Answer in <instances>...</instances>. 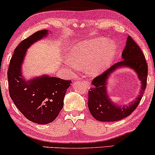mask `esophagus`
Returning <instances> with one entry per match:
<instances>
[{"label":"esophagus","instance_id":"obj_1","mask_svg":"<svg viewBox=\"0 0 155 155\" xmlns=\"http://www.w3.org/2000/svg\"><path fill=\"white\" fill-rule=\"evenodd\" d=\"M84 82V83H85L86 84H87V85L88 87H90V82H89V81H84H84H83Z\"/></svg>","mask_w":155,"mask_h":155}]
</instances>
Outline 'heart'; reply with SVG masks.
<instances>
[{
	"mask_svg": "<svg viewBox=\"0 0 155 155\" xmlns=\"http://www.w3.org/2000/svg\"><path fill=\"white\" fill-rule=\"evenodd\" d=\"M115 42L104 37H98L79 42L70 48L68 60L81 69L88 68L89 73L96 76L104 72L115 58Z\"/></svg>",
	"mask_w": 155,
	"mask_h": 155,
	"instance_id": "1",
	"label": "heart"
}]
</instances>
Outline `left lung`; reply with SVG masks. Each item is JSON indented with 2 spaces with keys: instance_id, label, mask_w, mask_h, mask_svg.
Returning a JSON list of instances; mask_svg holds the SVG:
<instances>
[{
  "instance_id": "obj_1",
  "label": "left lung",
  "mask_w": 155,
  "mask_h": 155,
  "mask_svg": "<svg viewBox=\"0 0 155 155\" xmlns=\"http://www.w3.org/2000/svg\"><path fill=\"white\" fill-rule=\"evenodd\" d=\"M122 61L97 76L92 80L93 87L88 92V107L91 114L97 120L112 122L121 120L130 115L138 106L147 84V64L140 48L132 37H127L126 46L122 52ZM121 67H129L137 74L141 82L139 94L128 105L120 106L111 101L107 92V81L112 73Z\"/></svg>"
}]
</instances>
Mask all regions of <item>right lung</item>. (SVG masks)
Here are the masks:
<instances>
[{"mask_svg":"<svg viewBox=\"0 0 155 155\" xmlns=\"http://www.w3.org/2000/svg\"><path fill=\"white\" fill-rule=\"evenodd\" d=\"M48 35L38 31L20 43L10 59L8 71L10 96L25 118L38 124H47L56 119L63 107V99L71 80L43 75L30 80L22 75V66L27 50Z\"/></svg>","mask_w":155,"mask_h":155,"instance_id":"right-lung-1","label":"right lung"}]
</instances>
